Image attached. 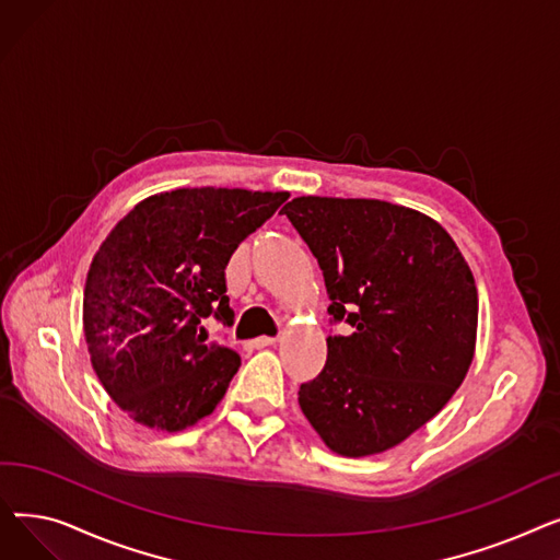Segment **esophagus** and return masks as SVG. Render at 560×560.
<instances>
[{
	"label": "esophagus",
	"mask_w": 560,
	"mask_h": 560,
	"mask_svg": "<svg viewBox=\"0 0 560 560\" xmlns=\"http://www.w3.org/2000/svg\"><path fill=\"white\" fill-rule=\"evenodd\" d=\"M275 342H277V338H270V336H260V338L252 340V347H254V349H262V347H270V345H275Z\"/></svg>",
	"instance_id": "esophagus-1"
}]
</instances>
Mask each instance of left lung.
Returning a JSON list of instances; mask_svg holds the SVG:
<instances>
[{"label":"left lung","instance_id":"left-lung-1","mask_svg":"<svg viewBox=\"0 0 560 560\" xmlns=\"http://www.w3.org/2000/svg\"><path fill=\"white\" fill-rule=\"evenodd\" d=\"M288 220L319 262L329 313L327 363L300 406L331 452H386L443 408L472 365L479 295L452 235L381 199L295 197Z\"/></svg>","mask_w":560,"mask_h":560}]
</instances>
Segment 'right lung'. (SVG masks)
I'll return each mask as SVG.
<instances>
[{
	"instance_id": "add662e5",
	"label": "right lung",
	"mask_w": 560,
	"mask_h": 560,
	"mask_svg": "<svg viewBox=\"0 0 560 560\" xmlns=\"http://www.w3.org/2000/svg\"><path fill=\"white\" fill-rule=\"evenodd\" d=\"M288 192L176 188L142 199L93 256L83 288V336L104 390L156 431L211 416L241 357L206 342L201 319L233 322L224 270Z\"/></svg>"
}]
</instances>
